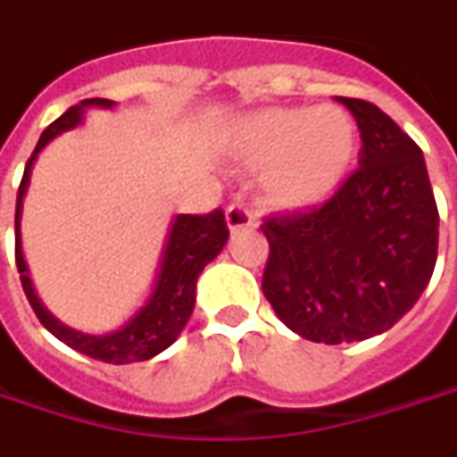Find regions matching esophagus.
Segmentation results:
<instances>
[{
	"label": "esophagus",
	"instance_id": "obj_1",
	"mask_svg": "<svg viewBox=\"0 0 457 457\" xmlns=\"http://www.w3.org/2000/svg\"><path fill=\"white\" fill-rule=\"evenodd\" d=\"M226 226H228L231 234H236V231H241V228H253L256 221H253L251 211L244 209V206H228V209H226Z\"/></svg>",
	"mask_w": 457,
	"mask_h": 457
}]
</instances>
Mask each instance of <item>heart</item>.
<instances>
[{
  "instance_id": "1",
  "label": "heart",
  "mask_w": 457,
  "mask_h": 457,
  "mask_svg": "<svg viewBox=\"0 0 457 457\" xmlns=\"http://www.w3.org/2000/svg\"><path fill=\"white\" fill-rule=\"evenodd\" d=\"M234 159L261 171V198L270 209L303 213L328 204L348 181L358 156V129L341 106L261 109L231 141Z\"/></svg>"
}]
</instances>
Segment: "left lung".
Wrapping results in <instances>:
<instances>
[{
    "label": "left lung",
    "mask_w": 457,
    "mask_h": 457,
    "mask_svg": "<svg viewBox=\"0 0 457 457\" xmlns=\"http://www.w3.org/2000/svg\"><path fill=\"white\" fill-rule=\"evenodd\" d=\"M361 129V162L323 209L263 223V295L313 343H353L395 326L438 256V206L423 151L376 104L336 96Z\"/></svg>",
    "instance_id": "obj_1"
}]
</instances>
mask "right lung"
<instances>
[{
  "label": "right lung",
  "mask_w": 457,
  "mask_h": 457,
  "mask_svg": "<svg viewBox=\"0 0 457 457\" xmlns=\"http://www.w3.org/2000/svg\"><path fill=\"white\" fill-rule=\"evenodd\" d=\"M114 106L116 102L112 99H84V102L69 106L52 127L44 129L39 144L21 176V187L17 194V216H14V241H17L19 278H21L24 294L29 298L31 308H34L37 319L42 320L44 328L79 353L104 361V363L127 366V363L149 361L154 355L166 351L181 336V330L187 328L194 306H196L198 276L223 251L226 241H228V228H226L221 211H213L206 216L176 213L169 223L166 238H163L162 256H159V266L154 273L149 295L114 330L87 333V330L71 328L44 306L42 298L37 295L29 266L24 259V248H21V211H24V198H27L31 184V169L39 159V154L56 137L84 124L89 109H114Z\"/></svg>",
  "instance_id": "add662e5"
}]
</instances>
